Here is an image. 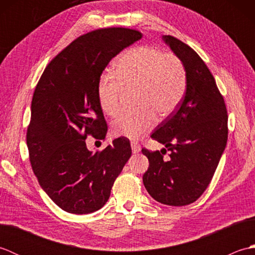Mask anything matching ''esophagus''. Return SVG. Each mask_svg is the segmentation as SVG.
Wrapping results in <instances>:
<instances>
[{
  "mask_svg": "<svg viewBox=\"0 0 255 255\" xmlns=\"http://www.w3.org/2000/svg\"><path fill=\"white\" fill-rule=\"evenodd\" d=\"M131 149L133 153H138L139 151L141 150V147H140V144H138L137 142H131Z\"/></svg>",
  "mask_w": 255,
  "mask_h": 255,
  "instance_id": "obj_1",
  "label": "esophagus"
}]
</instances>
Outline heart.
<instances>
[{
	"label": "heart",
	"instance_id": "1",
	"mask_svg": "<svg viewBox=\"0 0 255 255\" xmlns=\"http://www.w3.org/2000/svg\"><path fill=\"white\" fill-rule=\"evenodd\" d=\"M187 77L182 60L158 48L139 46L119 58L114 73L103 74L96 86L101 110L115 116L121 108L124 89L137 88L136 110L123 112L113 123L118 137L138 139L155 124L158 113L166 117L180 105L186 91Z\"/></svg>",
	"mask_w": 255,
	"mask_h": 255
}]
</instances>
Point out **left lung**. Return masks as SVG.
<instances>
[{
	"label": "left lung",
	"mask_w": 255,
	"mask_h": 255,
	"mask_svg": "<svg viewBox=\"0 0 255 255\" xmlns=\"http://www.w3.org/2000/svg\"><path fill=\"white\" fill-rule=\"evenodd\" d=\"M163 40L185 67L187 85L180 105L151 134L170 151L169 158H164L163 150L142 148L149 160L142 180L156 202L185 206L202 196L215 174L228 139V114L213 74L196 51L173 36Z\"/></svg>",
	"instance_id": "1"
}]
</instances>
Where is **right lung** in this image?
<instances>
[{
  "instance_id": "1",
  "label": "right lung",
  "mask_w": 255,
  "mask_h": 255,
  "mask_svg": "<svg viewBox=\"0 0 255 255\" xmlns=\"http://www.w3.org/2000/svg\"><path fill=\"white\" fill-rule=\"evenodd\" d=\"M141 37L139 30L124 27L92 30L58 53L36 85L26 133L31 169L48 196L70 214L101 209L130 158L127 138L94 153L85 139L104 138L107 131L96 94L102 72Z\"/></svg>"
}]
</instances>
